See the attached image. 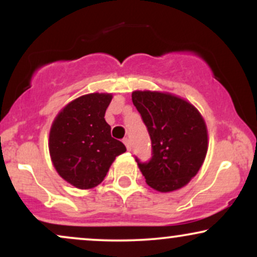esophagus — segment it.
I'll use <instances>...</instances> for the list:
<instances>
[{
    "mask_svg": "<svg viewBox=\"0 0 257 257\" xmlns=\"http://www.w3.org/2000/svg\"><path fill=\"white\" fill-rule=\"evenodd\" d=\"M123 143H124V145H125V147H126V150H128V151H131V140H129L128 138H124L123 139Z\"/></svg>",
    "mask_w": 257,
    "mask_h": 257,
    "instance_id": "1",
    "label": "esophagus"
}]
</instances>
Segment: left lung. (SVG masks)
I'll return each mask as SVG.
<instances>
[{
    "mask_svg": "<svg viewBox=\"0 0 257 257\" xmlns=\"http://www.w3.org/2000/svg\"><path fill=\"white\" fill-rule=\"evenodd\" d=\"M132 100L151 138L150 161L135 157L147 185L159 192L181 188L204 162L208 150L204 119L193 105L172 94L133 91Z\"/></svg>",
    "mask_w": 257,
    "mask_h": 257,
    "instance_id": "1",
    "label": "left lung"
}]
</instances>
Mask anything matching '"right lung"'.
Here are the masks:
<instances>
[{
    "mask_svg": "<svg viewBox=\"0 0 257 257\" xmlns=\"http://www.w3.org/2000/svg\"><path fill=\"white\" fill-rule=\"evenodd\" d=\"M111 94H87L65 106L53 122L49 152L59 175L82 190L98 186L126 149L111 137L105 112Z\"/></svg>",
    "mask_w": 257,
    "mask_h": 257,
    "instance_id": "obj_1",
    "label": "right lung"
}]
</instances>
